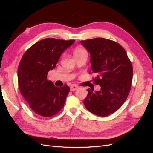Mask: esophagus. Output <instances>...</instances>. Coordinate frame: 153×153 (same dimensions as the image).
<instances>
[{"label":"esophagus","mask_w":153,"mask_h":153,"mask_svg":"<svg viewBox=\"0 0 153 153\" xmlns=\"http://www.w3.org/2000/svg\"><path fill=\"white\" fill-rule=\"evenodd\" d=\"M78 88H79V87H78V86H76V85H71V87H70V91H75V90L78 89Z\"/></svg>","instance_id":"34e87169"}]
</instances>
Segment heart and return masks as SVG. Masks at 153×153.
<instances>
[{
	"instance_id": "obj_1",
	"label": "heart",
	"mask_w": 153,
	"mask_h": 153,
	"mask_svg": "<svg viewBox=\"0 0 153 153\" xmlns=\"http://www.w3.org/2000/svg\"><path fill=\"white\" fill-rule=\"evenodd\" d=\"M87 52L86 50L82 48H76L75 51H74V55H76V54H79L82 53H85Z\"/></svg>"
}]
</instances>
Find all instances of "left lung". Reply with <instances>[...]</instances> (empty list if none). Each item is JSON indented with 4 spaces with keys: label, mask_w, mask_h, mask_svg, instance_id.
I'll use <instances>...</instances> for the list:
<instances>
[{
    "label": "left lung",
    "mask_w": 153,
    "mask_h": 153,
    "mask_svg": "<svg viewBox=\"0 0 153 153\" xmlns=\"http://www.w3.org/2000/svg\"><path fill=\"white\" fill-rule=\"evenodd\" d=\"M81 44L91 54L94 82L101 90L87 89L84 101L87 110L101 117L114 113L123 105L130 91L133 67L126 51L114 41L97 38L83 40Z\"/></svg>",
    "instance_id": "left-lung-1"
}]
</instances>
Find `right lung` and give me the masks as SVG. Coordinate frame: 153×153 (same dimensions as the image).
I'll use <instances>...</instances> for the list:
<instances>
[{"label":"right lung","mask_w":153,"mask_h":153,"mask_svg":"<svg viewBox=\"0 0 153 153\" xmlns=\"http://www.w3.org/2000/svg\"><path fill=\"white\" fill-rule=\"evenodd\" d=\"M75 40L47 38L27 50L18 69L21 94L30 108L41 116L50 117L61 111L70 89L56 87L47 80L48 72L56 66L62 53Z\"/></svg>","instance_id":"add662e5"}]
</instances>
